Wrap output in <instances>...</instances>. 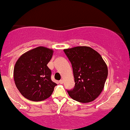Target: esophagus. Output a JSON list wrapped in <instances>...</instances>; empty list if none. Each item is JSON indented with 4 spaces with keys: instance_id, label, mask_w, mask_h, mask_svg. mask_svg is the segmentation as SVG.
<instances>
[{
    "instance_id": "obj_1",
    "label": "esophagus",
    "mask_w": 130,
    "mask_h": 130,
    "mask_svg": "<svg viewBox=\"0 0 130 130\" xmlns=\"http://www.w3.org/2000/svg\"><path fill=\"white\" fill-rule=\"evenodd\" d=\"M59 84H62V83H63V80H59Z\"/></svg>"
}]
</instances>
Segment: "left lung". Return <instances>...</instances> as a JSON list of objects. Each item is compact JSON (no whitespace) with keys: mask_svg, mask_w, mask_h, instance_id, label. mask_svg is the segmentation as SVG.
<instances>
[{"mask_svg":"<svg viewBox=\"0 0 130 130\" xmlns=\"http://www.w3.org/2000/svg\"><path fill=\"white\" fill-rule=\"evenodd\" d=\"M72 64L75 85L68 91L81 103L94 100L101 94L108 77V68L102 56L91 47L78 46L64 50Z\"/></svg>","mask_w":130,"mask_h":130,"instance_id":"left-lung-1","label":"left lung"}]
</instances>
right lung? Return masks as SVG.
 Here are the masks:
<instances>
[{
	"label": "right lung",
	"instance_id": "add662e5",
	"mask_svg": "<svg viewBox=\"0 0 130 130\" xmlns=\"http://www.w3.org/2000/svg\"><path fill=\"white\" fill-rule=\"evenodd\" d=\"M53 50L38 47L22 54L15 64V85L25 98L34 102L45 100L52 94L56 84L51 80V71L47 67Z\"/></svg>",
	"mask_w": 130,
	"mask_h": 130
}]
</instances>
